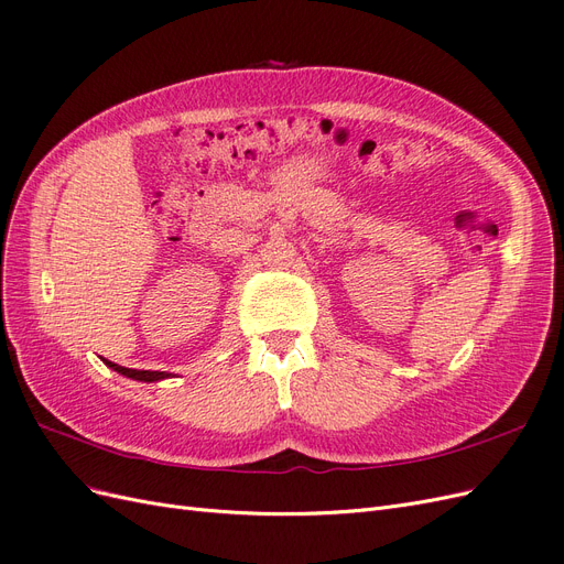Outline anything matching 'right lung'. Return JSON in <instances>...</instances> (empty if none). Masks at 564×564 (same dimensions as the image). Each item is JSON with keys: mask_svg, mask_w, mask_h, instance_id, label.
Masks as SVG:
<instances>
[{"mask_svg": "<svg viewBox=\"0 0 564 564\" xmlns=\"http://www.w3.org/2000/svg\"><path fill=\"white\" fill-rule=\"evenodd\" d=\"M110 369H115V371H119V373H124V377H129V379H135V381H162V379H169V373L166 371H150V369H129V367H119V365H115V362H108V360H104Z\"/></svg>", "mask_w": 564, "mask_h": 564, "instance_id": "right-lung-1", "label": "right lung"}]
</instances>
